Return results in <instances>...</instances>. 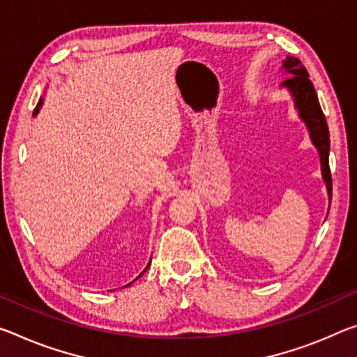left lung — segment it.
Returning a JSON list of instances; mask_svg holds the SVG:
<instances>
[{
	"label": "left lung",
	"instance_id": "left-lung-1",
	"mask_svg": "<svg viewBox=\"0 0 357 357\" xmlns=\"http://www.w3.org/2000/svg\"><path fill=\"white\" fill-rule=\"evenodd\" d=\"M282 68L289 75L282 86H286L292 92L294 98H296L297 109L310 128L311 139H313V143L319 151L322 178L326 181L329 197L332 199V174L329 167V128H327L324 112H322L319 106L318 95H316L313 82L310 81L307 68L302 65L301 60L294 59V56H287L282 61Z\"/></svg>",
	"mask_w": 357,
	"mask_h": 357
}]
</instances>
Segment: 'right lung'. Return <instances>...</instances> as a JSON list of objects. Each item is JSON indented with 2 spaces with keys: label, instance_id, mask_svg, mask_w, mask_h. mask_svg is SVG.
I'll use <instances>...</instances> for the list:
<instances>
[{
  "label": "right lung",
  "instance_id": "obj_1",
  "mask_svg": "<svg viewBox=\"0 0 357 357\" xmlns=\"http://www.w3.org/2000/svg\"><path fill=\"white\" fill-rule=\"evenodd\" d=\"M41 105H43V101H39L38 106H36V111H35V114H36V112H38V107L41 106ZM146 270H148V267H146ZM146 270H144V271H146ZM144 271H143V273H144ZM143 273H141V275H143ZM141 275H139V276H141ZM130 284H132V282H130ZM130 284H127V286H130Z\"/></svg>",
  "mask_w": 357,
  "mask_h": 357
}]
</instances>
